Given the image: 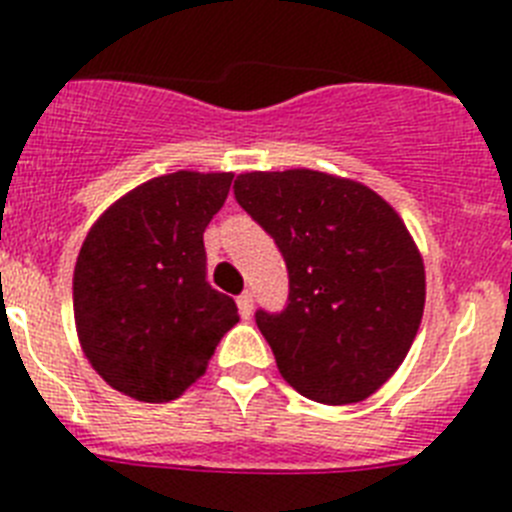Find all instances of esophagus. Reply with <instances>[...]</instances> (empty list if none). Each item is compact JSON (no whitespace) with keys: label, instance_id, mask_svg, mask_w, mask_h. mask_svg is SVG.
Listing matches in <instances>:
<instances>
[{"label":"esophagus","instance_id":"esophagus-1","mask_svg":"<svg viewBox=\"0 0 512 512\" xmlns=\"http://www.w3.org/2000/svg\"><path fill=\"white\" fill-rule=\"evenodd\" d=\"M238 310H241L243 318H251V312H253V295H251V292H243V295L238 297Z\"/></svg>","mask_w":512,"mask_h":512}]
</instances>
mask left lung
Wrapping results in <instances>:
<instances>
[{
  "instance_id": "8db88e82",
  "label": "left lung",
  "mask_w": 512,
  "mask_h": 512,
  "mask_svg": "<svg viewBox=\"0 0 512 512\" xmlns=\"http://www.w3.org/2000/svg\"><path fill=\"white\" fill-rule=\"evenodd\" d=\"M233 192L289 271L287 307L256 310L279 374L323 405L374 395L423 318V259L402 217L364 184L312 169L251 171Z\"/></svg>"
}]
</instances>
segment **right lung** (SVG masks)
I'll return each instance as SVG.
<instances>
[{"label": "right lung", "instance_id": "add662e5", "mask_svg": "<svg viewBox=\"0 0 512 512\" xmlns=\"http://www.w3.org/2000/svg\"><path fill=\"white\" fill-rule=\"evenodd\" d=\"M233 174L156 176L104 210L74 269V320L94 372L140 402L176 400L238 323L207 282L202 233Z\"/></svg>", "mask_w": 512, "mask_h": 512}]
</instances>
